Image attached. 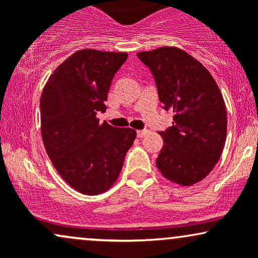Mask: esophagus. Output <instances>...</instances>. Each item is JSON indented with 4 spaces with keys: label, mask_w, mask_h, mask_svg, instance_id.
<instances>
[{
    "label": "esophagus",
    "mask_w": 258,
    "mask_h": 258,
    "mask_svg": "<svg viewBox=\"0 0 258 258\" xmlns=\"http://www.w3.org/2000/svg\"><path fill=\"white\" fill-rule=\"evenodd\" d=\"M148 133H149L148 130H139V131H137V136H138V138H143V137H146Z\"/></svg>",
    "instance_id": "esophagus-1"
}]
</instances>
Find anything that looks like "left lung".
<instances>
[{"label":"left lung","instance_id":"obj_1","mask_svg":"<svg viewBox=\"0 0 258 258\" xmlns=\"http://www.w3.org/2000/svg\"><path fill=\"white\" fill-rule=\"evenodd\" d=\"M155 79L164 109L173 111L172 126L160 132L164 147L156 166L180 185L203 180L221 158L227 137L223 97L209 70L176 47L138 52Z\"/></svg>","mask_w":258,"mask_h":258}]
</instances>
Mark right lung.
Here are the masks:
<instances>
[{"label":"right lung","instance_id":"add662e5","mask_svg":"<svg viewBox=\"0 0 258 258\" xmlns=\"http://www.w3.org/2000/svg\"><path fill=\"white\" fill-rule=\"evenodd\" d=\"M126 59L122 52L80 49L53 72L41 94L46 152L61 178L82 194L104 193L114 184L137 136L97 119Z\"/></svg>","mask_w":258,"mask_h":258}]
</instances>
